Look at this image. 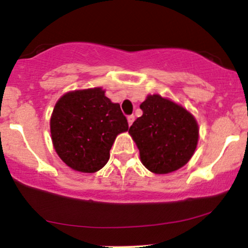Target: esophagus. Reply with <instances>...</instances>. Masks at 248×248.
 Here are the masks:
<instances>
[{
  "label": "esophagus",
  "mask_w": 248,
  "mask_h": 248,
  "mask_svg": "<svg viewBox=\"0 0 248 248\" xmlns=\"http://www.w3.org/2000/svg\"><path fill=\"white\" fill-rule=\"evenodd\" d=\"M127 121H128V124L131 126L133 121H134V115H128V117H127Z\"/></svg>",
  "instance_id": "obj_1"
}]
</instances>
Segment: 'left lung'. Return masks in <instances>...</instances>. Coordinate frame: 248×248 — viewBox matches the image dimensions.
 I'll list each match as a JSON object with an SVG mask.
<instances>
[{
  "label": "left lung",
  "mask_w": 248,
  "mask_h": 248,
  "mask_svg": "<svg viewBox=\"0 0 248 248\" xmlns=\"http://www.w3.org/2000/svg\"><path fill=\"white\" fill-rule=\"evenodd\" d=\"M142 115L129 128L141 163L153 173H170L184 166L196 150L199 124L179 104L148 95L140 104Z\"/></svg>",
  "instance_id": "obj_1"
}]
</instances>
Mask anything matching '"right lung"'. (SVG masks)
Here are the masks:
<instances>
[{"instance_id": "1", "label": "right lung", "mask_w": 248, "mask_h": 248, "mask_svg": "<svg viewBox=\"0 0 248 248\" xmlns=\"http://www.w3.org/2000/svg\"><path fill=\"white\" fill-rule=\"evenodd\" d=\"M49 126L57 155L67 166L85 173L101 170L117 134L128 131L120 104L111 102L101 88L62 96Z\"/></svg>"}]
</instances>
